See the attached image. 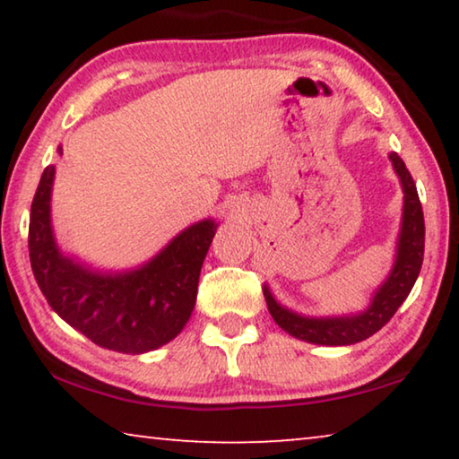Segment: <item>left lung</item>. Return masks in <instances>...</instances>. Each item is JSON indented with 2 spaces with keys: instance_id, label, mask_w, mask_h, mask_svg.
<instances>
[{
  "instance_id": "1",
  "label": "left lung",
  "mask_w": 459,
  "mask_h": 459,
  "mask_svg": "<svg viewBox=\"0 0 459 459\" xmlns=\"http://www.w3.org/2000/svg\"><path fill=\"white\" fill-rule=\"evenodd\" d=\"M393 161L394 174L399 176L403 188V214L401 229L394 247L393 267L370 295L368 306L362 312L342 314V316H304L285 307L275 299L269 285H263L269 314L279 328L285 330L290 336L320 346H351L377 333L383 325L391 320L394 312L401 307L403 301L413 290L423 263L425 248V221L421 202L415 188L413 178L405 168L397 153H388Z\"/></svg>"
}]
</instances>
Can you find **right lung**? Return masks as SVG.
Segmentation results:
<instances>
[{
	"instance_id": "right-lung-1",
	"label": "right lung",
	"mask_w": 459,
	"mask_h": 459,
	"mask_svg": "<svg viewBox=\"0 0 459 459\" xmlns=\"http://www.w3.org/2000/svg\"><path fill=\"white\" fill-rule=\"evenodd\" d=\"M62 155V147H58ZM56 168L44 169L30 212L28 248L48 306L97 346L143 354L168 344L188 324L202 263L219 222L186 227L158 255L131 269H97L62 251L52 229Z\"/></svg>"
}]
</instances>
